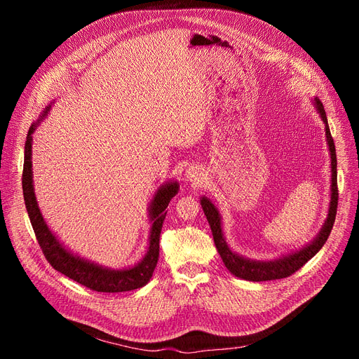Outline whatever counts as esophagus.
Returning <instances> with one entry per match:
<instances>
[{"mask_svg": "<svg viewBox=\"0 0 359 359\" xmlns=\"http://www.w3.org/2000/svg\"><path fill=\"white\" fill-rule=\"evenodd\" d=\"M187 178L190 180V181H199V177H198V172L194 170L193 168H190V169H187Z\"/></svg>", "mask_w": 359, "mask_h": 359, "instance_id": "esophagus-1", "label": "esophagus"}]
</instances>
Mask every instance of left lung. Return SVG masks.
I'll return each instance as SVG.
<instances>
[{
    "label": "left lung",
    "mask_w": 359,
    "mask_h": 359,
    "mask_svg": "<svg viewBox=\"0 0 359 359\" xmlns=\"http://www.w3.org/2000/svg\"><path fill=\"white\" fill-rule=\"evenodd\" d=\"M314 104H316V109L322 118L325 124V135H327V142L330 147L331 153V202H330V211H328V219L325 222L323 227L320 229L316 240H313L311 244L301 248L299 252L290 253L287 256H283L276 260H268V262H260V260H250L240 255L233 253L232 250L227 247L226 240L222 232V217L217 211L214 203L202 198L201 205L202 210L206 215V220L210 223L212 238L217 250L223 259L226 268L231 271V273L236 277L248 280V281H268V280H277V278H286L292 276L295 271H298L301 266L306 265L309 260L316 255L319 250L327 243L328 236L332 231V226L335 222V214H337V205H339V189H337V156H335V145L334 139L330 132L327 114H325L323 104L319 99H314Z\"/></svg>",
    "instance_id": "obj_1"
}]
</instances>
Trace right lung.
I'll use <instances>...</instances> for the list:
<instances>
[{
  "mask_svg": "<svg viewBox=\"0 0 359 359\" xmlns=\"http://www.w3.org/2000/svg\"><path fill=\"white\" fill-rule=\"evenodd\" d=\"M50 106H46L43 111L41 118H45L49 112ZM37 124H32L28 130L27 142H25V157H24V172H22V190H24V201L28 211V217L32 229H34L39 245L45 255L48 262L53 269L60 271L61 274L78 281L82 286L88 287L95 292H127L145 286L149 278L153 277V273L158 260L160 252V232L163 227V222L166 219V208L170 199L178 193V184L169 182L166 186H161L154 194V199L149 205V219L153 226H151L149 235V247L145 257L140 260L133 268L126 269H111L103 268L97 264L90 262V260L81 259L79 256L72 255L69 250L62 247V244L57 240V236L50 232L46 222L43 220V215L39 210L36 201L34 187H32V161H31V144H32V133H34Z\"/></svg>",
  "mask_w": 359,
  "mask_h": 359,
  "instance_id": "add662e5",
  "label": "right lung"
}]
</instances>
